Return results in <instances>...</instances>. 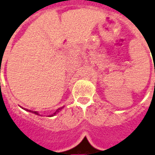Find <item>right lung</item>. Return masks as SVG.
<instances>
[{"instance_id":"right-lung-1","label":"right lung","mask_w":155,"mask_h":155,"mask_svg":"<svg viewBox=\"0 0 155 155\" xmlns=\"http://www.w3.org/2000/svg\"><path fill=\"white\" fill-rule=\"evenodd\" d=\"M61 109H62V107H61V108H58V109H57V111H56V112H55V113H53V114H51V115H50V116H49V117H53V116H54V115H56V114H57V113H58V112H59V111H60ZM27 111H28V112H30V113H34V114H36V115H39L38 112H34V111H31V110H27ZM39 116H41V115H39Z\"/></svg>"}]
</instances>
